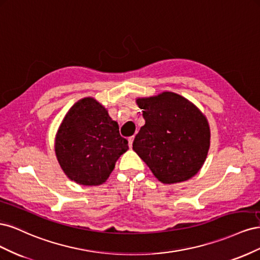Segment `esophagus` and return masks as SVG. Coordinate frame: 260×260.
I'll list each match as a JSON object with an SVG mask.
<instances>
[{"mask_svg":"<svg viewBox=\"0 0 260 260\" xmlns=\"http://www.w3.org/2000/svg\"><path fill=\"white\" fill-rule=\"evenodd\" d=\"M133 140H135V137H133V136H132V137H130V138L128 139V141H129V146H130V147L132 146V143H133Z\"/></svg>","mask_w":260,"mask_h":260,"instance_id":"esophagus-1","label":"esophagus"}]
</instances>
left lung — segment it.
I'll use <instances>...</instances> for the list:
<instances>
[{"label": "left lung", "instance_id": "obj_1", "mask_svg": "<svg viewBox=\"0 0 260 260\" xmlns=\"http://www.w3.org/2000/svg\"><path fill=\"white\" fill-rule=\"evenodd\" d=\"M145 124L133 141V151L144 160L154 176L171 184L198 174L210 144L207 119L183 96L164 92L138 99Z\"/></svg>", "mask_w": 260, "mask_h": 260}]
</instances>
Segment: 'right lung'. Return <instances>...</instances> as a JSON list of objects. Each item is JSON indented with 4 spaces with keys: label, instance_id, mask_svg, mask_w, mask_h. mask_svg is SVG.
Segmentation results:
<instances>
[{
    "label": "right lung",
    "instance_id": "obj_1",
    "mask_svg": "<svg viewBox=\"0 0 260 260\" xmlns=\"http://www.w3.org/2000/svg\"><path fill=\"white\" fill-rule=\"evenodd\" d=\"M129 148L119 125L95 100L85 98L69 109L55 139V153L69 179L83 185L107 180Z\"/></svg>",
    "mask_w": 260,
    "mask_h": 260
}]
</instances>
